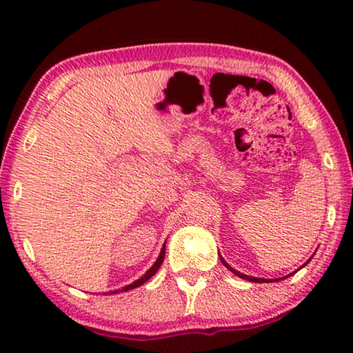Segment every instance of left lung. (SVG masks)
I'll return each instance as SVG.
<instances>
[{
  "instance_id": "8db88e82",
  "label": "left lung",
  "mask_w": 353,
  "mask_h": 353,
  "mask_svg": "<svg viewBox=\"0 0 353 353\" xmlns=\"http://www.w3.org/2000/svg\"><path fill=\"white\" fill-rule=\"evenodd\" d=\"M219 255H220V254H219ZM310 259H312V257H310ZM310 259H308V260H307V262H305V263H303L301 268H303V267H305V265H307L308 262H310ZM220 260H221V263H223V265H225V267H226V268H228L231 273H234V274H236V276L243 278V279H245V281H252V283H272V281H279V279H284V278L291 276V274H294V273H296V272H294V273H291V274H288V276H284V278H278V279H265V278H255V276H249V274H244V273H241V272H238V270L231 268V267H230V265L225 262V259H223V257H221V255H220Z\"/></svg>"
}]
</instances>
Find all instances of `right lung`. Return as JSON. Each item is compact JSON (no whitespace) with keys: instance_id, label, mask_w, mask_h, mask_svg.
Here are the masks:
<instances>
[{"instance_id":"obj_1","label":"right lung","mask_w":353,"mask_h":353,"mask_svg":"<svg viewBox=\"0 0 353 353\" xmlns=\"http://www.w3.org/2000/svg\"><path fill=\"white\" fill-rule=\"evenodd\" d=\"M163 257H165V244H163V245H162V250H161V254H159V257H157V260H156V262H154V265H152V267H151V268H149V270H148V272H146V273H144L141 278H139V279H137V281H134V283H132V284H128V286H125V288H122V289H117V291H114L112 294H117L119 291H122V292H125V291H130V289H134V288L141 286V284H144V283H146V281H148V279H149V278H152V276H154V274H156V273H157V270H159V268H161V265H162V262H163Z\"/></svg>"}]
</instances>
